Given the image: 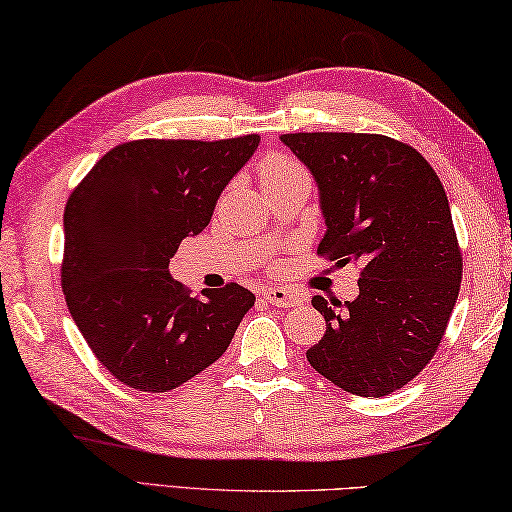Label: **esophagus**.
I'll return each mask as SVG.
<instances>
[{"label": "esophagus", "instance_id": "esophagus-1", "mask_svg": "<svg viewBox=\"0 0 512 512\" xmlns=\"http://www.w3.org/2000/svg\"><path fill=\"white\" fill-rule=\"evenodd\" d=\"M263 297H265V301H270L272 306H283V308L299 306L301 301H304L299 295H295V292H290L286 288H267L263 292Z\"/></svg>", "mask_w": 512, "mask_h": 512}]
</instances>
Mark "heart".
<instances>
[{
  "mask_svg": "<svg viewBox=\"0 0 512 512\" xmlns=\"http://www.w3.org/2000/svg\"><path fill=\"white\" fill-rule=\"evenodd\" d=\"M304 174V165H299L295 158H288L283 154H272L258 163V179H261L265 190L281 186V183L297 177H304Z\"/></svg>",
  "mask_w": 512,
  "mask_h": 512,
  "instance_id": "b5f03b06",
  "label": "heart"
}]
</instances>
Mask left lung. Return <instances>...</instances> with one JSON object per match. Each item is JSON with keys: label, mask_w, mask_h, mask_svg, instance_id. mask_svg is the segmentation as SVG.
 <instances>
[{"label": "left lung", "mask_w": 512, "mask_h": 512, "mask_svg": "<svg viewBox=\"0 0 512 512\" xmlns=\"http://www.w3.org/2000/svg\"><path fill=\"white\" fill-rule=\"evenodd\" d=\"M281 140L320 186L317 254L360 267L354 301L313 297L326 333L308 363L351 395H390L429 365L458 299L463 251L447 192L415 147L381 133Z\"/></svg>", "instance_id": "8db88e82"}]
</instances>
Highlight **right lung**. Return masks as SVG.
<instances>
[{
  "label": "right lung",
  "instance_id": "add662e5",
  "mask_svg": "<svg viewBox=\"0 0 512 512\" xmlns=\"http://www.w3.org/2000/svg\"><path fill=\"white\" fill-rule=\"evenodd\" d=\"M258 133L226 140H131L106 152L65 204L61 286L92 354L117 381L167 392L220 358L256 297L238 283L172 279L183 238L211 222Z\"/></svg>",
  "mask_w": 512,
  "mask_h": 512
}]
</instances>
